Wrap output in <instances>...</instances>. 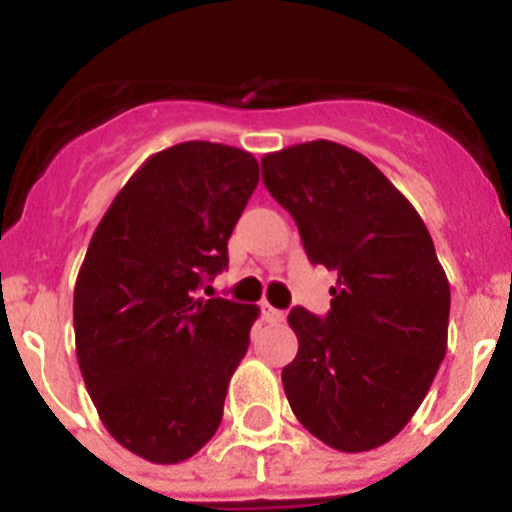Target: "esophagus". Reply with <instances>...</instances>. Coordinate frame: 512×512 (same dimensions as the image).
I'll return each mask as SVG.
<instances>
[{
  "label": "esophagus",
  "instance_id": "1",
  "mask_svg": "<svg viewBox=\"0 0 512 512\" xmlns=\"http://www.w3.org/2000/svg\"><path fill=\"white\" fill-rule=\"evenodd\" d=\"M261 315H264L266 323H282L284 320V312L277 310V307H271L269 302H264V305H261Z\"/></svg>",
  "mask_w": 512,
  "mask_h": 512
}]
</instances>
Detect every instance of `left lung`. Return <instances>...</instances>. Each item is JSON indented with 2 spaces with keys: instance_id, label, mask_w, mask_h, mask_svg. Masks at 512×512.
<instances>
[{
  "instance_id": "1",
  "label": "left lung",
  "mask_w": 512,
  "mask_h": 512,
  "mask_svg": "<svg viewBox=\"0 0 512 512\" xmlns=\"http://www.w3.org/2000/svg\"><path fill=\"white\" fill-rule=\"evenodd\" d=\"M312 264L338 271L323 318L295 307L297 356L282 369L292 413L346 454L408 425L446 356L451 289L415 207L359 151L312 140L261 158Z\"/></svg>"
}]
</instances>
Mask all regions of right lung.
Returning a JSON list of instances; mask_svg holds the SVG:
<instances>
[{"instance_id":"add662e5","label":"right lung","mask_w":512,"mask_h":512,"mask_svg":"<svg viewBox=\"0 0 512 512\" xmlns=\"http://www.w3.org/2000/svg\"><path fill=\"white\" fill-rule=\"evenodd\" d=\"M259 184L241 148L187 140L153 153L104 212L74 287L76 359L120 446L179 464L215 436L259 307L197 297Z\"/></svg>"}]
</instances>
